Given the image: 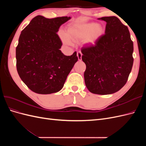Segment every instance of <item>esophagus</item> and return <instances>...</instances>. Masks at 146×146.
Segmentation results:
<instances>
[{
  "mask_svg": "<svg viewBox=\"0 0 146 146\" xmlns=\"http://www.w3.org/2000/svg\"><path fill=\"white\" fill-rule=\"evenodd\" d=\"M77 56L78 57V59L79 61L82 60V54L81 52H78L77 54Z\"/></svg>",
  "mask_w": 146,
  "mask_h": 146,
  "instance_id": "1",
  "label": "esophagus"
}]
</instances>
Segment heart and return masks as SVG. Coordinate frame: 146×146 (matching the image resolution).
Masks as SVG:
<instances>
[{"label":"heart","mask_w":146,"mask_h":146,"mask_svg":"<svg viewBox=\"0 0 146 146\" xmlns=\"http://www.w3.org/2000/svg\"><path fill=\"white\" fill-rule=\"evenodd\" d=\"M103 32V27L100 24L88 23L70 25L67 29L66 33L60 32L59 35L65 45H72V41L76 42L83 38V44L90 46L94 44Z\"/></svg>","instance_id":"b5f03b06"}]
</instances>
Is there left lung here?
<instances>
[{"label":"left lung","instance_id":"1","mask_svg":"<svg viewBox=\"0 0 146 146\" xmlns=\"http://www.w3.org/2000/svg\"><path fill=\"white\" fill-rule=\"evenodd\" d=\"M105 34L94 45L83 47L82 59L86 66L84 78L93 94H111L125 85L133 63V43L129 30L116 16L102 17Z\"/></svg>","mask_w":146,"mask_h":146}]
</instances>
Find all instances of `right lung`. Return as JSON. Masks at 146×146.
I'll return each instance as SVG.
<instances>
[{
    "instance_id": "add662e5",
    "label": "right lung",
    "mask_w": 146,
    "mask_h": 146,
    "mask_svg": "<svg viewBox=\"0 0 146 146\" xmlns=\"http://www.w3.org/2000/svg\"><path fill=\"white\" fill-rule=\"evenodd\" d=\"M68 16L48 19L35 17L21 32L16 48V68L23 82L30 90L41 94L55 93L62 89L77 61L75 52L64 55L57 35Z\"/></svg>"
}]
</instances>
